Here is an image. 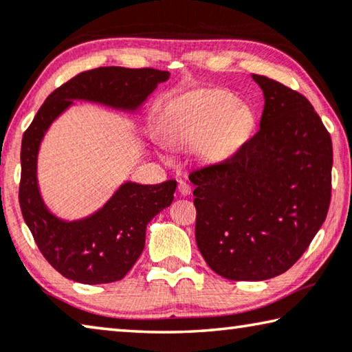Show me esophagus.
I'll list each match as a JSON object with an SVG mask.
<instances>
[{
	"instance_id": "obj_1",
	"label": "esophagus",
	"mask_w": 352,
	"mask_h": 352,
	"mask_svg": "<svg viewBox=\"0 0 352 352\" xmlns=\"http://www.w3.org/2000/svg\"><path fill=\"white\" fill-rule=\"evenodd\" d=\"M178 191H180L182 196H189L192 189H191V186L188 185L186 182H182V180H180V182H178Z\"/></svg>"
}]
</instances>
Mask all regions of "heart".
<instances>
[{
	"mask_svg": "<svg viewBox=\"0 0 352 352\" xmlns=\"http://www.w3.org/2000/svg\"><path fill=\"white\" fill-rule=\"evenodd\" d=\"M233 102L221 92H211L197 97L186 104L182 114L174 117L167 125V139L175 146L196 141L211 131L217 123L213 136L206 144V153L214 158L224 156L235 142L236 136L244 126V116L241 113H230Z\"/></svg>",
	"mask_w": 352,
	"mask_h": 352,
	"instance_id": "obj_1",
	"label": "heart"
}]
</instances>
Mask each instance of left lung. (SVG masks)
<instances>
[{
  "instance_id": "obj_1",
  "label": "left lung",
  "mask_w": 352,
  "mask_h": 352,
  "mask_svg": "<svg viewBox=\"0 0 352 352\" xmlns=\"http://www.w3.org/2000/svg\"><path fill=\"white\" fill-rule=\"evenodd\" d=\"M260 130L222 163L194 170L196 243L216 274L266 280L288 271L324 222L332 141L302 94L252 75Z\"/></svg>"
}]
</instances>
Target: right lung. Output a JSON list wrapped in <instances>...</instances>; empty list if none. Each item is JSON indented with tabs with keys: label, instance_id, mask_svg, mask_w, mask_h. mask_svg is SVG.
Returning <instances> with one entry per match:
<instances>
[{
	"label": "right lung",
	"instance_id": "1",
	"mask_svg": "<svg viewBox=\"0 0 352 352\" xmlns=\"http://www.w3.org/2000/svg\"><path fill=\"white\" fill-rule=\"evenodd\" d=\"M169 75L156 69L125 67L82 72L50 94L25 131L20 153L21 214L45 260L70 280L97 285L124 278L146 246L147 224L174 200L177 182H125L94 214L64 221L47 208L38 191L37 155L42 139L74 100L135 113Z\"/></svg>",
	"mask_w": 352,
	"mask_h": 352
}]
</instances>
